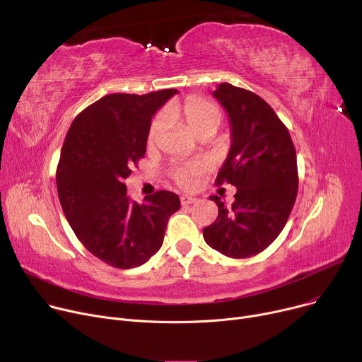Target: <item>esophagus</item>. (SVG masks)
<instances>
[{"instance_id": "esophagus-1", "label": "esophagus", "mask_w": 362, "mask_h": 362, "mask_svg": "<svg viewBox=\"0 0 362 362\" xmlns=\"http://www.w3.org/2000/svg\"><path fill=\"white\" fill-rule=\"evenodd\" d=\"M194 202H197V198H194V197H187V195L180 197V204H182L183 206L191 205V204H194Z\"/></svg>"}]
</instances>
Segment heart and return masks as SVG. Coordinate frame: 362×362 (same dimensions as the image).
I'll return each instance as SVG.
<instances>
[{
  "instance_id": "heart-1",
  "label": "heart",
  "mask_w": 362,
  "mask_h": 362,
  "mask_svg": "<svg viewBox=\"0 0 362 362\" xmlns=\"http://www.w3.org/2000/svg\"><path fill=\"white\" fill-rule=\"evenodd\" d=\"M171 111H173V107L168 108V112ZM168 112L163 110L154 119H152L148 130L149 146H154L160 139V135L167 126ZM182 114L187 127L191 129L197 136L208 130H213L216 133V130L220 127L223 122V114L220 108L216 104L201 98L187 100L182 107ZM201 171H202V167L199 164H185V165H177L175 168H171L170 176L180 187L192 189L198 183V176L201 175Z\"/></svg>"
}]
</instances>
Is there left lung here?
Instances as JSON below:
<instances>
[{
	"label": "left lung",
	"mask_w": 362,
	"mask_h": 362,
	"mask_svg": "<svg viewBox=\"0 0 362 362\" xmlns=\"http://www.w3.org/2000/svg\"><path fill=\"white\" fill-rule=\"evenodd\" d=\"M213 97L229 114L232 145L218 171L217 185L238 192L230 206H218L217 220L204 227V239L230 258H250L264 251L283 230L298 194L296 152L274 110L257 93L220 83Z\"/></svg>",
	"instance_id": "left-lung-1"
}]
</instances>
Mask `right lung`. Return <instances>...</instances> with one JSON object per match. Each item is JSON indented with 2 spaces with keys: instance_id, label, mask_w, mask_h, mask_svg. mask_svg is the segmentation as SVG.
Here are the masks:
<instances>
[{
  "instance_id": "add662e5",
  "label": "right lung",
  "mask_w": 362,
  "mask_h": 362,
  "mask_svg": "<svg viewBox=\"0 0 362 362\" xmlns=\"http://www.w3.org/2000/svg\"><path fill=\"white\" fill-rule=\"evenodd\" d=\"M175 93L105 95L73 120L64 139L55 177L63 213L85 248L116 269L139 267L157 254L180 208L168 191L130 201L124 185L145 156L152 116Z\"/></svg>"
}]
</instances>
